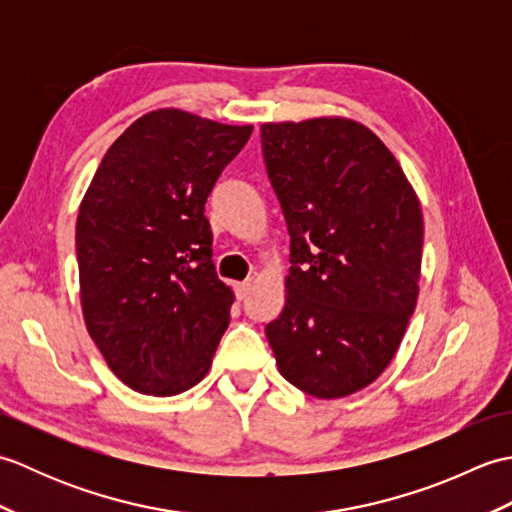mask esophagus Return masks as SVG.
Segmentation results:
<instances>
[{
  "instance_id": "esophagus-1",
  "label": "esophagus",
  "mask_w": 512,
  "mask_h": 512,
  "mask_svg": "<svg viewBox=\"0 0 512 512\" xmlns=\"http://www.w3.org/2000/svg\"><path fill=\"white\" fill-rule=\"evenodd\" d=\"M250 281H242V284H235V297H237V301H244L246 297H248V292H250Z\"/></svg>"
}]
</instances>
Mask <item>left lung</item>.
Wrapping results in <instances>:
<instances>
[{
    "instance_id": "8db88e82",
    "label": "left lung",
    "mask_w": 512,
    "mask_h": 512,
    "mask_svg": "<svg viewBox=\"0 0 512 512\" xmlns=\"http://www.w3.org/2000/svg\"><path fill=\"white\" fill-rule=\"evenodd\" d=\"M262 151L290 235L286 306L268 343L297 389L350 396L385 372L416 310L418 195L383 140L350 118L264 123Z\"/></svg>"
}]
</instances>
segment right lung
<instances>
[{
	"label": "right lung",
	"instance_id": "right-lung-1",
	"mask_svg": "<svg viewBox=\"0 0 512 512\" xmlns=\"http://www.w3.org/2000/svg\"><path fill=\"white\" fill-rule=\"evenodd\" d=\"M253 134L182 110L140 116L107 149L76 217L81 308L112 372L176 396L206 376L233 290L217 279L204 204Z\"/></svg>",
	"mask_w": 512,
	"mask_h": 512
}]
</instances>
